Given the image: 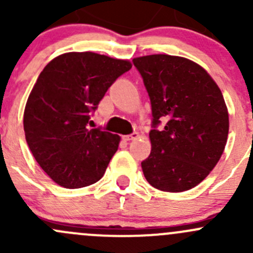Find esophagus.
<instances>
[{
    "label": "esophagus",
    "mask_w": 253,
    "mask_h": 253,
    "mask_svg": "<svg viewBox=\"0 0 253 253\" xmlns=\"http://www.w3.org/2000/svg\"><path fill=\"white\" fill-rule=\"evenodd\" d=\"M139 137V134L137 133V132H134V133L132 134H128V136H124V141L126 142H129V141H134V139H137Z\"/></svg>",
    "instance_id": "1"
}]
</instances>
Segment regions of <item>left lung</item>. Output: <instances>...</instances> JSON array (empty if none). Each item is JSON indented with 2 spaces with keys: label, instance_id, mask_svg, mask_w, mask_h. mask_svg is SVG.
<instances>
[{
  "label": "left lung",
  "instance_id": "left-lung-1",
  "mask_svg": "<svg viewBox=\"0 0 253 253\" xmlns=\"http://www.w3.org/2000/svg\"><path fill=\"white\" fill-rule=\"evenodd\" d=\"M152 104L150 155L142 170L153 187L183 192L211 174L225 149L229 112L218 84L198 63L171 55L133 58Z\"/></svg>",
  "mask_w": 253,
  "mask_h": 253
}]
</instances>
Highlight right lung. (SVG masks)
Wrapping results in <instances>:
<instances>
[{
	"label": "right lung",
	"mask_w": 253,
	"mask_h": 253,
	"mask_svg": "<svg viewBox=\"0 0 253 253\" xmlns=\"http://www.w3.org/2000/svg\"><path fill=\"white\" fill-rule=\"evenodd\" d=\"M131 67L128 60L85 51L62 53L40 73L23 124L35 160L57 185L81 188L103 177L121 137L89 128V112Z\"/></svg>",
	"instance_id": "1"
}]
</instances>
